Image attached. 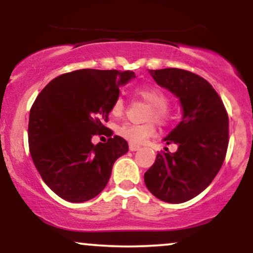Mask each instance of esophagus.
Listing matches in <instances>:
<instances>
[{"mask_svg":"<svg viewBox=\"0 0 253 253\" xmlns=\"http://www.w3.org/2000/svg\"><path fill=\"white\" fill-rule=\"evenodd\" d=\"M139 149H140V146H139V145H133V144H129V150H130V151H133V152H134V151H138Z\"/></svg>","mask_w":253,"mask_h":253,"instance_id":"1","label":"esophagus"}]
</instances>
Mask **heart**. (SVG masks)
I'll return each mask as SVG.
<instances>
[{
	"label": "heart",
	"mask_w": 253,
	"mask_h": 253,
	"mask_svg": "<svg viewBox=\"0 0 253 253\" xmlns=\"http://www.w3.org/2000/svg\"><path fill=\"white\" fill-rule=\"evenodd\" d=\"M135 94L141 97L145 102L150 104L147 120H155L157 123L164 124L170 118V110L168 108V97L162 90L155 86L141 85L135 89ZM125 103L121 97H118L113 103L110 113L114 118H120L124 114ZM117 133L129 144L140 145L147 139L156 134V127L152 123L145 125L123 124L117 128Z\"/></svg>",
	"instance_id": "b5f03b06"
}]
</instances>
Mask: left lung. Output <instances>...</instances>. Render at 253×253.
I'll return each mask as SVG.
<instances>
[{"label": "left lung", "mask_w": 253, "mask_h": 253, "mask_svg": "<svg viewBox=\"0 0 253 253\" xmlns=\"http://www.w3.org/2000/svg\"><path fill=\"white\" fill-rule=\"evenodd\" d=\"M156 83L179 100L182 120L163 140L176 152L158 153L145 172L147 189L168 203L202 193L219 172L228 146V117L219 95L205 78L182 69L149 70Z\"/></svg>", "instance_id": "8db88e82"}]
</instances>
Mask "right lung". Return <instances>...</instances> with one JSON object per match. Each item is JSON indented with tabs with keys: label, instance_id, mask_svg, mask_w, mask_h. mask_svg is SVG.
<instances>
[{
	"label": "right lung",
	"instance_id": "1",
	"mask_svg": "<svg viewBox=\"0 0 253 253\" xmlns=\"http://www.w3.org/2000/svg\"><path fill=\"white\" fill-rule=\"evenodd\" d=\"M133 71L82 69L60 75L42 90L30 112L28 144L42 181L69 202H85L106 188L128 144L104 126L120 86ZM110 136L94 145L92 136Z\"/></svg>",
	"mask_w": 253,
	"mask_h": 253
}]
</instances>
